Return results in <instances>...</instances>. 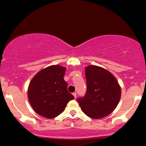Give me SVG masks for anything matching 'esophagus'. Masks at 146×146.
<instances>
[{"instance_id": "1", "label": "esophagus", "mask_w": 146, "mask_h": 146, "mask_svg": "<svg viewBox=\"0 0 146 146\" xmlns=\"http://www.w3.org/2000/svg\"><path fill=\"white\" fill-rule=\"evenodd\" d=\"M73 96H74L75 99L76 98V97H77V94H76V93H73Z\"/></svg>"}]
</instances>
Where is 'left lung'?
Returning <instances> with one entry per match:
<instances>
[{
	"label": "left lung",
	"instance_id": "1",
	"mask_svg": "<svg viewBox=\"0 0 146 146\" xmlns=\"http://www.w3.org/2000/svg\"><path fill=\"white\" fill-rule=\"evenodd\" d=\"M87 89L84 97L78 99L82 111L93 119H101L115 109L121 98V87L115 77L95 65L85 67Z\"/></svg>",
	"mask_w": 146,
	"mask_h": 146
}]
</instances>
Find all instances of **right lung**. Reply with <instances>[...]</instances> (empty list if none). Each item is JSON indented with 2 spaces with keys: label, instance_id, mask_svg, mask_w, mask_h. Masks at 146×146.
Returning <instances> with one entry per match:
<instances>
[{
  "label": "right lung",
  "instance_id": "1",
  "mask_svg": "<svg viewBox=\"0 0 146 146\" xmlns=\"http://www.w3.org/2000/svg\"><path fill=\"white\" fill-rule=\"evenodd\" d=\"M66 69L58 64L49 66L38 72L30 82L28 100L33 110L40 116L47 119L58 116L68 102L74 99L64 80Z\"/></svg>",
  "mask_w": 146,
  "mask_h": 146
}]
</instances>
